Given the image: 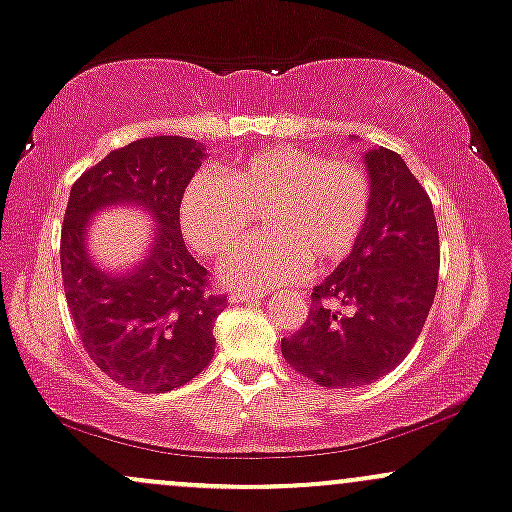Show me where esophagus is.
<instances>
[{
  "mask_svg": "<svg viewBox=\"0 0 512 512\" xmlns=\"http://www.w3.org/2000/svg\"><path fill=\"white\" fill-rule=\"evenodd\" d=\"M257 299H262V294H257V291H233V294H230V301L233 303H247Z\"/></svg>",
  "mask_w": 512,
  "mask_h": 512,
  "instance_id": "1",
  "label": "esophagus"
}]
</instances>
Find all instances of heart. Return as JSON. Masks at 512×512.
Returning a JSON list of instances; mask_svg holds the SVG:
<instances>
[{"label":"heart","instance_id":"b5f03b06","mask_svg":"<svg viewBox=\"0 0 512 512\" xmlns=\"http://www.w3.org/2000/svg\"><path fill=\"white\" fill-rule=\"evenodd\" d=\"M372 211V182L355 162L274 145L233 162L226 177L196 172L179 199L184 235L204 255H226L265 216L252 240L221 267L228 284L272 289L352 255Z\"/></svg>","mask_w":512,"mask_h":512}]
</instances>
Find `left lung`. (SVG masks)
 I'll return each instance as SVG.
<instances>
[{"mask_svg":"<svg viewBox=\"0 0 512 512\" xmlns=\"http://www.w3.org/2000/svg\"><path fill=\"white\" fill-rule=\"evenodd\" d=\"M372 211L352 255L311 294L289 367L325 389H355L389 374L423 333L437 291L440 238L430 196L393 150L364 153Z\"/></svg>","mask_w":512,"mask_h":512,"instance_id":"8db88e82","label":"left lung"}]
</instances>
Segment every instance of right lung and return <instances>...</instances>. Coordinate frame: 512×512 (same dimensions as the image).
Instances as JSON below:
<instances>
[{"instance_id": "obj_1", "label": "right lung", "mask_w": 512, "mask_h": 512, "mask_svg": "<svg viewBox=\"0 0 512 512\" xmlns=\"http://www.w3.org/2000/svg\"><path fill=\"white\" fill-rule=\"evenodd\" d=\"M204 150L192 138H140L70 189L60 238L67 306L92 362L131 391L177 389L216 350L213 320L226 296L209 291V272L189 255L179 226V199ZM109 205H136L156 226L146 255L126 273L99 268L86 250L88 223Z\"/></svg>"}]
</instances>
